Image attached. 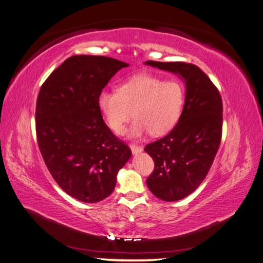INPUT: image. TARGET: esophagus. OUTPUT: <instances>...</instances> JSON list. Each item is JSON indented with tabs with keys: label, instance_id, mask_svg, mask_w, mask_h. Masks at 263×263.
Here are the masks:
<instances>
[{
	"label": "esophagus",
	"instance_id": "esophagus-1",
	"mask_svg": "<svg viewBox=\"0 0 263 263\" xmlns=\"http://www.w3.org/2000/svg\"><path fill=\"white\" fill-rule=\"evenodd\" d=\"M130 150H132L133 155H138L142 151V147L136 146V145H130Z\"/></svg>",
	"mask_w": 263,
	"mask_h": 263
}]
</instances>
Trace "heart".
<instances>
[{"instance_id": "b5f03b06", "label": "heart", "mask_w": 263, "mask_h": 263, "mask_svg": "<svg viewBox=\"0 0 263 263\" xmlns=\"http://www.w3.org/2000/svg\"><path fill=\"white\" fill-rule=\"evenodd\" d=\"M115 91H102L98 106L108 128L117 136L126 132L132 115L130 137L140 138L146 133L161 136L179 121L184 105V87L177 80L142 73L119 83Z\"/></svg>"}]
</instances>
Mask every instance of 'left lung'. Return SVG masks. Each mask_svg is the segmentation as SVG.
<instances>
[{"instance_id": "left-lung-1", "label": "left lung", "mask_w": 263, "mask_h": 263, "mask_svg": "<svg viewBox=\"0 0 263 263\" xmlns=\"http://www.w3.org/2000/svg\"><path fill=\"white\" fill-rule=\"evenodd\" d=\"M147 66L169 71L185 83L182 114L174 128L145 151L155 169L147 185L155 196L174 202L200 186L211 169L220 145L222 103L216 86L192 63L146 61Z\"/></svg>"}]
</instances>
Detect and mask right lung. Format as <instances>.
I'll return each mask as SVG.
<instances>
[{
  "label": "right lung",
  "instance_id": "1",
  "mask_svg": "<svg viewBox=\"0 0 263 263\" xmlns=\"http://www.w3.org/2000/svg\"><path fill=\"white\" fill-rule=\"evenodd\" d=\"M126 62L104 55L68 58L44 82L36 104L39 150L54 181L84 203L106 198L132 151L103 121L99 94Z\"/></svg>",
  "mask_w": 263,
  "mask_h": 263
}]
</instances>
